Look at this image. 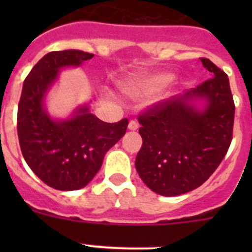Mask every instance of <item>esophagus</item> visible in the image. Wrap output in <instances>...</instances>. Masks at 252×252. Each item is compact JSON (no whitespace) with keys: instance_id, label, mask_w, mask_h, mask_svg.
Returning <instances> with one entry per match:
<instances>
[{"instance_id":"34e87169","label":"esophagus","mask_w":252,"mask_h":252,"mask_svg":"<svg viewBox=\"0 0 252 252\" xmlns=\"http://www.w3.org/2000/svg\"><path fill=\"white\" fill-rule=\"evenodd\" d=\"M139 128V124H137L136 121H130L128 122V130L131 131H135Z\"/></svg>"}]
</instances>
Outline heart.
Segmentation results:
<instances>
[{"mask_svg": "<svg viewBox=\"0 0 252 252\" xmlns=\"http://www.w3.org/2000/svg\"><path fill=\"white\" fill-rule=\"evenodd\" d=\"M173 79L174 75L169 72L151 73L133 82L127 91L133 95H150L164 90Z\"/></svg>", "mask_w": 252, "mask_h": 252, "instance_id": "heart-1", "label": "heart"}]
</instances>
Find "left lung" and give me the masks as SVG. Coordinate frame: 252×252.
I'll return each mask as SVG.
<instances>
[{
    "label": "left lung",
    "mask_w": 252,
    "mask_h": 252,
    "mask_svg": "<svg viewBox=\"0 0 252 252\" xmlns=\"http://www.w3.org/2000/svg\"><path fill=\"white\" fill-rule=\"evenodd\" d=\"M201 62L212 78L139 116L142 146L135 166L142 182L160 195L184 194L202 186L232 140L235 103L228 77L209 59ZM199 100L205 102L202 109Z\"/></svg>",
    "instance_id": "obj_1"
}]
</instances>
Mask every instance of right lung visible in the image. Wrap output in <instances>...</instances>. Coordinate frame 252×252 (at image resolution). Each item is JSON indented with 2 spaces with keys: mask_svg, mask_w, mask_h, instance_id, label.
Returning <instances> with one entry per match:
<instances>
[{
  "mask_svg": "<svg viewBox=\"0 0 252 252\" xmlns=\"http://www.w3.org/2000/svg\"><path fill=\"white\" fill-rule=\"evenodd\" d=\"M93 54L82 50L51 51L35 64L24 81L19 108L17 135L24 159L35 174L51 188L77 190L94 178L106 153L126 132L128 120L101 121L79 106L65 120L51 119L45 97L60 69L79 66Z\"/></svg>",
  "mask_w": 252,
  "mask_h": 252,
  "instance_id": "add662e5",
  "label": "right lung"
}]
</instances>
